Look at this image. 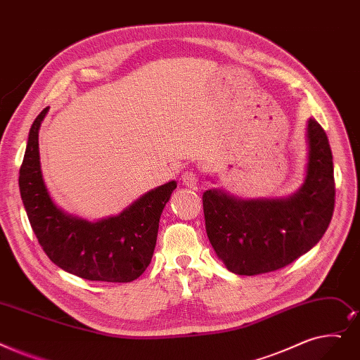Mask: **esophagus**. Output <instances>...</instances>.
Wrapping results in <instances>:
<instances>
[{"instance_id":"1","label":"esophagus","mask_w":360,"mask_h":360,"mask_svg":"<svg viewBox=\"0 0 360 360\" xmlns=\"http://www.w3.org/2000/svg\"><path fill=\"white\" fill-rule=\"evenodd\" d=\"M181 181H182V184H184V185L190 186V188H195L197 184H198V176H197L195 172H193V170H186V172H184V174H182Z\"/></svg>"}]
</instances>
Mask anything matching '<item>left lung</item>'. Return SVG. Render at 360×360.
<instances>
[{"label": "left lung", "mask_w": 360, "mask_h": 360, "mask_svg": "<svg viewBox=\"0 0 360 360\" xmlns=\"http://www.w3.org/2000/svg\"><path fill=\"white\" fill-rule=\"evenodd\" d=\"M306 136V178L290 197L241 200L219 188L202 194L207 237L228 271L250 276L281 269L323 237L335 201L333 153L315 119L307 120Z\"/></svg>", "instance_id": "obj_1"}]
</instances>
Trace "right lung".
I'll use <instances>...</instances> for the list:
<instances>
[{
	"mask_svg": "<svg viewBox=\"0 0 360 360\" xmlns=\"http://www.w3.org/2000/svg\"><path fill=\"white\" fill-rule=\"evenodd\" d=\"M49 107L29 131L19 186L23 206L45 255L63 271L89 281L131 283L151 262L159 222L176 182L170 181L134 201L117 216L88 222L61 210L46 190L38 132Z\"/></svg>",
	"mask_w": 360,
	"mask_h": 360,
	"instance_id": "right-lung-1",
	"label": "right lung"
}]
</instances>
